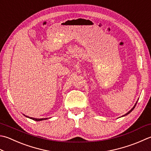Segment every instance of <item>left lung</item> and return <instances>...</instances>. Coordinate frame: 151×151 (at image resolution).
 Listing matches in <instances>:
<instances>
[{
  "label": "left lung",
  "mask_w": 151,
  "mask_h": 151,
  "mask_svg": "<svg viewBox=\"0 0 151 151\" xmlns=\"http://www.w3.org/2000/svg\"><path fill=\"white\" fill-rule=\"evenodd\" d=\"M137 102H136V103H135V105L134 106V107H133V108H132V109H131V110H130V111H129L128 112V113H126V114H124V116H126V115H127V114H129V113H131V112H132V111L133 110H134V109L135 108V106H136V104H137Z\"/></svg>",
  "instance_id": "1"
}]
</instances>
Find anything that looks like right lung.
<instances>
[{
  "label": "right lung",
  "mask_w": 151,
  "mask_h": 151,
  "mask_svg": "<svg viewBox=\"0 0 151 151\" xmlns=\"http://www.w3.org/2000/svg\"><path fill=\"white\" fill-rule=\"evenodd\" d=\"M26 117H27V118H29V119H32V120H35V121H40V120H46V119H35V118H32V117H29V116H25Z\"/></svg>",
  "instance_id": "1"
}]
</instances>
